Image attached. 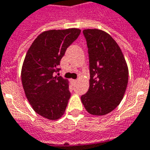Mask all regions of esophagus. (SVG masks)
I'll use <instances>...</instances> for the list:
<instances>
[{"label": "esophagus", "mask_w": 150, "mask_h": 150, "mask_svg": "<svg viewBox=\"0 0 150 150\" xmlns=\"http://www.w3.org/2000/svg\"><path fill=\"white\" fill-rule=\"evenodd\" d=\"M71 83H75L77 82V79H71Z\"/></svg>", "instance_id": "esophagus-1"}]
</instances>
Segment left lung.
<instances>
[{
	"mask_svg": "<svg viewBox=\"0 0 150 150\" xmlns=\"http://www.w3.org/2000/svg\"><path fill=\"white\" fill-rule=\"evenodd\" d=\"M89 57V88L81 96L88 113L104 116L113 111L126 92L129 71L117 42L103 30L87 28L83 31Z\"/></svg>",
	"mask_w": 150,
	"mask_h": 150,
	"instance_id": "1",
	"label": "left lung"
}]
</instances>
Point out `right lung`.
I'll return each instance as SVG.
<instances>
[{"mask_svg":"<svg viewBox=\"0 0 150 150\" xmlns=\"http://www.w3.org/2000/svg\"><path fill=\"white\" fill-rule=\"evenodd\" d=\"M80 32L75 28L44 31L26 53L21 70L23 88L33 109L42 117L55 121L65 113L71 97L69 81L56 73L66 50Z\"/></svg>","mask_w":150,"mask_h":150,"instance_id":"1","label":"right lung"}]
</instances>
